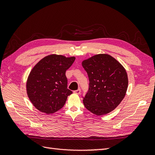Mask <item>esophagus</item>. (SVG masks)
<instances>
[{
  "label": "esophagus",
  "mask_w": 155,
  "mask_h": 155,
  "mask_svg": "<svg viewBox=\"0 0 155 155\" xmlns=\"http://www.w3.org/2000/svg\"><path fill=\"white\" fill-rule=\"evenodd\" d=\"M74 92L75 94H80V92H81V89L79 88V89H78V90H76V91H74Z\"/></svg>",
  "instance_id": "obj_1"
}]
</instances>
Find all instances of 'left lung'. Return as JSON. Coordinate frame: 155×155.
<instances>
[{"mask_svg": "<svg viewBox=\"0 0 155 155\" xmlns=\"http://www.w3.org/2000/svg\"><path fill=\"white\" fill-rule=\"evenodd\" d=\"M89 79L83 104L97 116L109 113L123 100L128 87L127 74L118 61L108 54H98L83 61Z\"/></svg>", "mask_w": 155, "mask_h": 155, "instance_id": "obj_1", "label": "left lung"}]
</instances>
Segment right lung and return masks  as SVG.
Instances as JSON below:
<instances>
[{
    "mask_svg": "<svg viewBox=\"0 0 155 155\" xmlns=\"http://www.w3.org/2000/svg\"><path fill=\"white\" fill-rule=\"evenodd\" d=\"M74 57L50 55L42 59L31 70L26 83L28 96L37 109L49 114L64 105L72 92L67 88L68 70Z\"/></svg>",
    "mask_w": 155,
    "mask_h": 155,
    "instance_id": "add662e5",
    "label": "right lung"
}]
</instances>
